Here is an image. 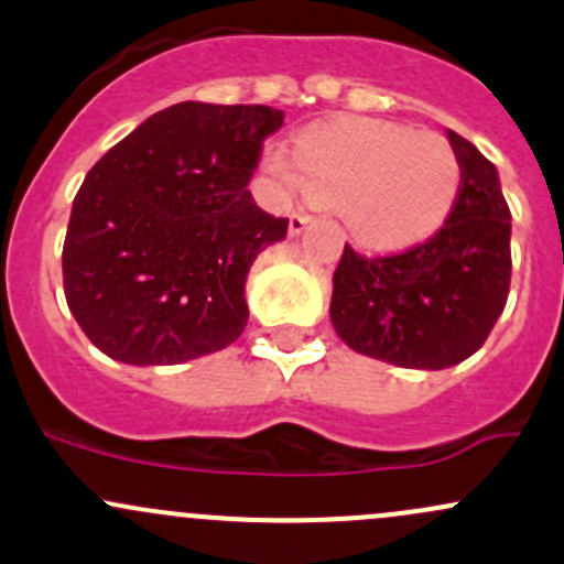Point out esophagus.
I'll return each mask as SVG.
<instances>
[{"mask_svg": "<svg viewBox=\"0 0 564 564\" xmlns=\"http://www.w3.org/2000/svg\"><path fill=\"white\" fill-rule=\"evenodd\" d=\"M313 221L311 214H302V212H294L292 219H289V235H300L302 230H305L307 225Z\"/></svg>", "mask_w": 564, "mask_h": 564, "instance_id": "esophagus-1", "label": "esophagus"}]
</instances>
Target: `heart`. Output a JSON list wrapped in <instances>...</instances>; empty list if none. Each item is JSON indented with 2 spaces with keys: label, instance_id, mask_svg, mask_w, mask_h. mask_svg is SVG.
<instances>
[{
  "label": "heart",
  "instance_id": "b5f03b06",
  "mask_svg": "<svg viewBox=\"0 0 564 564\" xmlns=\"http://www.w3.org/2000/svg\"><path fill=\"white\" fill-rule=\"evenodd\" d=\"M296 165L283 154L270 171L313 200L337 206L367 249L401 251L423 243L453 214L460 160L433 133L382 120H337L296 141Z\"/></svg>",
  "mask_w": 564,
  "mask_h": 564
}]
</instances>
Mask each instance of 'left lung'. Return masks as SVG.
<instances>
[{
  "instance_id": "obj_1",
  "label": "left lung",
  "mask_w": 564,
  "mask_h": 564,
  "mask_svg": "<svg viewBox=\"0 0 564 564\" xmlns=\"http://www.w3.org/2000/svg\"><path fill=\"white\" fill-rule=\"evenodd\" d=\"M463 182L442 230L412 249L364 257L345 243L334 270V332L393 367L444 369L490 337L511 286V212L498 171L447 131Z\"/></svg>"
}]
</instances>
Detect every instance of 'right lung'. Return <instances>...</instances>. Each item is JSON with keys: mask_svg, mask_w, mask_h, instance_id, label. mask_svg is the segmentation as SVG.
Masks as SVG:
<instances>
[{"mask_svg": "<svg viewBox=\"0 0 564 564\" xmlns=\"http://www.w3.org/2000/svg\"><path fill=\"white\" fill-rule=\"evenodd\" d=\"M283 111L182 101L141 122L85 176L64 240V294L98 350L171 367L246 329V275L286 238L246 189Z\"/></svg>", "mask_w": 564, "mask_h": 564, "instance_id": "right-lung-1", "label": "right lung"}]
</instances>
